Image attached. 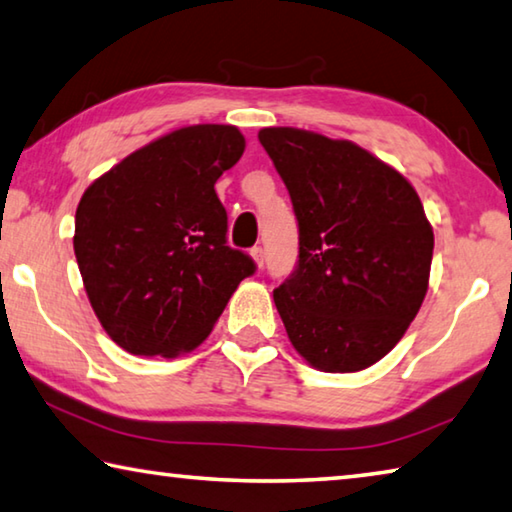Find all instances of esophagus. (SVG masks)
<instances>
[{
  "instance_id": "esophagus-1",
  "label": "esophagus",
  "mask_w": 512,
  "mask_h": 512,
  "mask_svg": "<svg viewBox=\"0 0 512 512\" xmlns=\"http://www.w3.org/2000/svg\"><path fill=\"white\" fill-rule=\"evenodd\" d=\"M250 255H253L255 264H257L259 268L264 266V248H262V246H253V248H250Z\"/></svg>"
}]
</instances>
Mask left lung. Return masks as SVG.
I'll list each match as a JSON object with an SVG mask.
<instances>
[{
    "mask_svg": "<svg viewBox=\"0 0 512 512\" xmlns=\"http://www.w3.org/2000/svg\"><path fill=\"white\" fill-rule=\"evenodd\" d=\"M289 189L298 262L273 291L293 348L323 372H357L402 339L429 287L433 230L409 180L348 140L262 128Z\"/></svg>",
    "mask_w": 512,
    "mask_h": 512,
    "instance_id": "obj_1",
    "label": "left lung"
}]
</instances>
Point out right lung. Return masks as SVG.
Listing matches in <instances>:
<instances>
[{
  "label": "right lung",
  "instance_id": "1",
  "mask_svg": "<svg viewBox=\"0 0 512 512\" xmlns=\"http://www.w3.org/2000/svg\"><path fill=\"white\" fill-rule=\"evenodd\" d=\"M244 149L235 126H187L85 189L74 253L94 314L119 348L167 359L194 350L255 273L253 259L228 246V214L214 192Z\"/></svg>",
  "mask_w": 512,
  "mask_h": 512
}]
</instances>
